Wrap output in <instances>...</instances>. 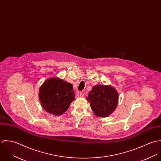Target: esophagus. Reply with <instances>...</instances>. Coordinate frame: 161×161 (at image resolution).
I'll list each match as a JSON object with an SVG mask.
<instances>
[{
	"label": "esophagus",
	"instance_id": "34e87169",
	"mask_svg": "<svg viewBox=\"0 0 161 161\" xmlns=\"http://www.w3.org/2000/svg\"><path fill=\"white\" fill-rule=\"evenodd\" d=\"M79 96H80V97H84L85 96V95H84V93L83 92H80V93H79Z\"/></svg>",
	"mask_w": 161,
	"mask_h": 161
}]
</instances>
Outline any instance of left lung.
Masks as SVG:
<instances>
[{"mask_svg": "<svg viewBox=\"0 0 161 161\" xmlns=\"http://www.w3.org/2000/svg\"><path fill=\"white\" fill-rule=\"evenodd\" d=\"M92 111L98 117H107L114 112L118 103V94L111 86L97 85L89 93Z\"/></svg>", "mask_w": 161, "mask_h": 161, "instance_id": "obj_1", "label": "left lung"}]
</instances>
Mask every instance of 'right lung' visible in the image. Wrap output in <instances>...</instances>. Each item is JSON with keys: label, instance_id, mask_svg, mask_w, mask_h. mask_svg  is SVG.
Returning a JSON list of instances; mask_svg holds the SVG:
<instances>
[{"label": "right lung", "instance_id": "obj_1", "mask_svg": "<svg viewBox=\"0 0 161 161\" xmlns=\"http://www.w3.org/2000/svg\"><path fill=\"white\" fill-rule=\"evenodd\" d=\"M43 108L52 115H63L75 100L72 85L58 77L47 79L39 91Z\"/></svg>", "mask_w": 161, "mask_h": 161}]
</instances>
